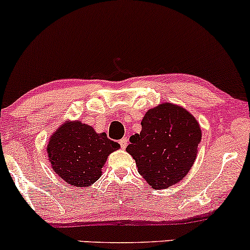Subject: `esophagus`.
Listing matches in <instances>:
<instances>
[{
	"mask_svg": "<svg viewBox=\"0 0 250 250\" xmlns=\"http://www.w3.org/2000/svg\"><path fill=\"white\" fill-rule=\"evenodd\" d=\"M119 144H120V146H122V148H125L128 144V139L126 138V137H125V138H122L119 140Z\"/></svg>",
	"mask_w": 250,
	"mask_h": 250,
	"instance_id": "obj_1",
	"label": "esophagus"
}]
</instances>
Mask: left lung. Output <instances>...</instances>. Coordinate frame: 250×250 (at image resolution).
<instances>
[{
  "mask_svg": "<svg viewBox=\"0 0 250 250\" xmlns=\"http://www.w3.org/2000/svg\"><path fill=\"white\" fill-rule=\"evenodd\" d=\"M201 139L202 130L196 118L182 106L164 103L145 113L142 131L131 136L126 151L148 186L167 189L188 175Z\"/></svg>",
  "mask_w": 250,
  "mask_h": 250,
  "instance_id": "8db88e82",
  "label": "left lung"
}]
</instances>
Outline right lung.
I'll return each instance as SVG.
<instances>
[{"instance_id": "right-lung-1", "label": "right lung", "mask_w": 250, "mask_h": 250, "mask_svg": "<svg viewBox=\"0 0 250 250\" xmlns=\"http://www.w3.org/2000/svg\"><path fill=\"white\" fill-rule=\"evenodd\" d=\"M120 145L79 120H67L50 136L47 153L53 171L69 186L88 188L102 176L107 157Z\"/></svg>"}]
</instances>
